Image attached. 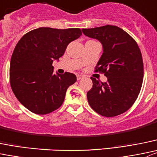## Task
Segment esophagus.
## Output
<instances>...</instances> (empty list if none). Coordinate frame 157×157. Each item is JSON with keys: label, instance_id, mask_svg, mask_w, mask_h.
Masks as SVG:
<instances>
[{"label": "esophagus", "instance_id": "obj_1", "mask_svg": "<svg viewBox=\"0 0 157 157\" xmlns=\"http://www.w3.org/2000/svg\"><path fill=\"white\" fill-rule=\"evenodd\" d=\"M83 76L79 75V74L77 76V80H80V79H82V78H83Z\"/></svg>", "mask_w": 157, "mask_h": 157}]
</instances>
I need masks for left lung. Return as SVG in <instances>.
Instances as JSON below:
<instances>
[{
  "label": "left lung",
  "instance_id": "1",
  "mask_svg": "<svg viewBox=\"0 0 157 157\" xmlns=\"http://www.w3.org/2000/svg\"><path fill=\"white\" fill-rule=\"evenodd\" d=\"M82 31L101 43L103 54L96 71L107 77L104 83L90 77L93 86L86 94L90 106L103 117L120 115L131 107L142 86L144 63L140 50L133 38L117 26L82 29Z\"/></svg>",
  "mask_w": 157,
  "mask_h": 157
}]
</instances>
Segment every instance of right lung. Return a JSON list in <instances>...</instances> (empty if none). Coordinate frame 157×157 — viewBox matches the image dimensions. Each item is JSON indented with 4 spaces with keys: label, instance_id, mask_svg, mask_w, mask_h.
Returning <instances> with one entry per match:
<instances>
[{
    "label": "right lung",
    "instance_id": "1",
    "mask_svg": "<svg viewBox=\"0 0 157 157\" xmlns=\"http://www.w3.org/2000/svg\"><path fill=\"white\" fill-rule=\"evenodd\" d=\"M81 35L79 28L40 27L24 34L17 44L10 63V86L20 103L32 113L44 115L62 105L77 77L68 72L54 74L52 63Z\"/></svg>",
    "mask_w": 157,
    "mask_h": 157
}]
</instances>
